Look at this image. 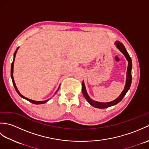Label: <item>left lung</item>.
<instances>
[{"instance_id": "8db88e82", "label": "left lung", "mask_w": 149, "mask_h": 149, "mask_svg": "<svg viewBox=\"0 0 149 149\" xmlns=\"http://www.w3.org/2000/svg\"><path fill=\"white\" fill-rule=\"evenodd\" d=\"M115 45H116V47L118 48L120 51H121L123 55L125 56L126 59H127L128 61V67H127V79H126V84L124 88V90H123L122 93L120 94V95L115 100L111 101V102H97V101H94L92 99H91L88 96V95L86 92V88H85L84 86V81H83L82 83V91H83V94L84 97H85V99L87 100L88 102L90 104V105L92 106L97 107V108H99V109H105L107 108V107H109L110 106H112L114 105H116V104H118L121 101L123 97L125 95V94L127 93V91L129 90L130 88L131 84V82H132V75H131V69H132V60L130 56L128 54V52L126 50L124 45H123L122 43H120L119 41H117L116 42H115Z\"/></svg>"}]
</instances>
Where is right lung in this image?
I'll list each match as a JSON object with an SVG mask.
<instances>
[{"mask_svg":"<svg viewBox=\"0 0 149 149\" xmlns=\"http://www.w3.org/2000/svg\"><path fill=\"white\" fill-rule=\"evenodd\" d=\"M18 48H19V47H18V48L17 49V50H16V51H15V53H14V58H13V62H12V64H11V79H12V82H13V86H14V87H15V89L16 91H17V92L18 93V94L19 95H20L21 97L24 98V99H26V100H28V101H29L30 102L33 103V104H42L46 103V102H47V101H48L49 100H44V101H35V100H31V99H27V98L25 97L24 96L22 95V94H20V93L19 92V91H18V89H17V86H16V84H15V81H14V79H13V65H14V60H15V58L16 53H17V50H18ZM59 87L58 88V90L56 91V92H57V91H58L59 90Z\"/></svg>","mask_w":149,"mask_h":149,"instance_id":"obj_1","label":"right lung"}]
</instances>
